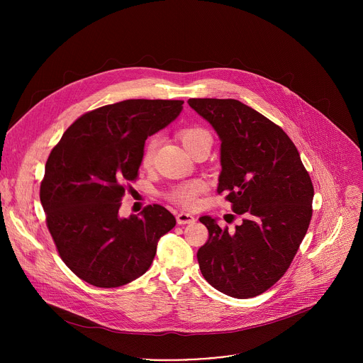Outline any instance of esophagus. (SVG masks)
<instances>
[{
	"label": "esophagus",
	"mask_w": 363,
	"mask_h": 363,
	"mask_svg": "<svg viewBox=\"0 0 363 363\" xmlns=\"http://www.w3.org/2000/svg\"><path fill=\"white\" fill-rule=\"evenodd\" d=\"M177 223L179 225H185V224H192L195 223V217L191 216V214H186V213H179L177 216Z\"/></svg>",
	"instance_id": "1"
}]
</instances>
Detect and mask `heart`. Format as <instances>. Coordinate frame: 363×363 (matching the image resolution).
<instances>
[{"label": "heart", "mask_w": 363, "mask_h": 363, "mask_svg": "<svg viewBox=\"0 0 363 363\" xmlns=\"http://www.w3.org/2000/svg\"><path fill=\"white\" fill-rule=\"evenodd\" d=\"M210 133L199 126H186L178 132V139L185 146L188 152H194L195 147L202 143L205 139H210ZM158 147V138H149L145 143L140 155V165L142 168H150L153 164L155 152ZM206 191V182L202 178L191 179L188 182H182L174 186L168 194V199L174 203L182 206L185 210H194L199 203V196Z\"/></svg>", "instance_id": "1"}]
</instances>
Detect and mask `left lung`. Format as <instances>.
I'll return each mask as SVG.
<instances>
[{"label": "left lung", "instance_id": "8db88e82", "mask_svg": "<svg viewBox=\"0 0 363 363\" xmlns=\"http://www.w3.org/2000/svg\"><path fill=\"white\" fill-rule=\"evenodd\" d=\"M188 103L221 139L217 192H225L242 217L234 233L208 216L199 218L208 228V240L196 252L199 270L227 296L255 297L284 276L307 233L312 179L287 133L262 113L235 99Z\"/></svg>", "mask_w": 363, "mask_h": 363}]
</instances>
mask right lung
Returning <instances> with one entry per match:
<instances>
[{
	"label": "right lung",
	"instance_id": "obj_1",
	"mask_svg": "<svg viewBox=\"0 0 363 363\" xmlns=\"http://www.w3.org/2000/svg\"><path fill=\"white\" fill-rule=\"evenodd\" d=\"M184 100L129 99L80 116L51 149L40 185L45 224L65 264L86 283L112 289L140 277L175 217L160 203L121 218L139 177L147 136L169 125Z\"/></svg>",
	"mask_w": 363,
	"mask_h": 363
}]
</instances>
